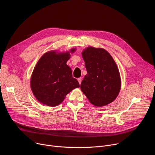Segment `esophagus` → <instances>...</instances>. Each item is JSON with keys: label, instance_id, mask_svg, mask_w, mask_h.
I'll return each instance as SVG.
<instances>
[{"label": "esophagus", "instance_id": "esophagus-1", "mask_svg": "<svg viewBox=\"0 0 155 155\" xmlns=\"http://www.w3.org/2000/svg\"><path fill=\"white\" fill-rule=\"evenodd\" d=\"M81 80H82V79H81V78H78V83H79V84H81Z\"/></svg>", "mask_w": 155, "mask_h": 155}]
</instances>
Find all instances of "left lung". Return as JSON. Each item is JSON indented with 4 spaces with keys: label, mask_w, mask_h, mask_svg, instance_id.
<instances>
[{
    "label": "left lung",
    "mask_w": 155,
    "mask_h": 155,
    "mask_svg": "<svg viewBox=\"0 0 155 155\" xmlns=\"http://www.w3.org/2000/svg\"><path fill=\"white\" fill-rule=\"evenodd\" d=\"M87 75L80 84L83 94L95 106L102 107L115 100L121 89L118 68L105 50L89 47L82 51Z\"/></svg>",
    "instance_id": "obj_1"
}]
</instances>
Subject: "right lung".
Returning a JSON list of instances; mask_svg holds the SVG:
<instances>
[{"label": "right lung", "mask_w": 155, "mask_h": 155, "mask_svg": "<svg viewBox=\"0 0 155 155\" xmlns=\"http://www.w3.org/2000/svg\"><path fill=\"white\" fill-rule=\"evenodd\" d=\"M50 51L44 54L37 62L31 78L32 91L40 103L50 107L59 105L66 95L80 84L72 77V69L67 65L71 53Z\"/></svg>", "instance_id": "1"}]
</instances>
